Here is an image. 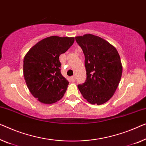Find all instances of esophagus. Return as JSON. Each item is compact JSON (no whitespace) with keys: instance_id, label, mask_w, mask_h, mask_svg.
<instances>
[{"instance_id":"esophagus-1","label":"esophagus","mask_w":146,"mask_h":146,"mask_svg":"<svg viewBox=\"0 0 146 146\" xmlns=\"http://www.w3.org/2000/svg\"><path fill=\"white\" fill-rule=\"evenodd\" d=\"M75 79H76V78H75V76H72V77H70V80H71V82H75Z\"/></svg>"}]
</instances>
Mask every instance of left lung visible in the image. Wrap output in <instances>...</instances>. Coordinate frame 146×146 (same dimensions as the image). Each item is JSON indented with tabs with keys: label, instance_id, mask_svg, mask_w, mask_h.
Wrapping results in <instances>:
<instances>
[{
	"label": "left lung",
	"instance_id": "1",
	"mask_svg": "<svg viewBox=\"0 0 146 146\" xmlns=\"http://www.w3.org/2000/svg\"><path fill=\"white\" fill-rule=\"evenodd\" d=\"M83 51L86 79L78 88L84 99L92 104L108 102L120 82L123 67L117 49L108 41L94 35L76 36Z\"/></svg>",
	"mask_w": 146,
	"mask_h": 146
}]
</instances>
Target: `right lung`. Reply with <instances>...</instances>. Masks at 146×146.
<instances>
[{
  "mask_svg": "<svg viewBox=\"0 0 146 146\" xmlns=\"http://www.w3.org/2000/svg\"><path fill=\"white\" fill-rule=\"evenodd\" d=\"M74 41V37L50 36L39 41L25 56V82L30 92L39 102L51 104L64 96L69 82L61 73L59 57Z\"/></svg>",
  "mask_w": 146,
  "mask_h": 146,
  "instance_id": "1",
  "label": "right lung"
}]
</instances>
